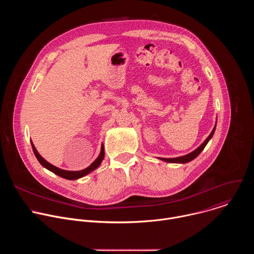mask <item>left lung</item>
Listing matches in <instances>:
<instances>
[{"instance_id": "8db88e82", "label": "left lung", "mask_w": 254, "mask_h": 254, "mask_svg": "<svg viewBox=\"0 0 254 254\" xmlns=\"http://www.w3.org/2000/svg\"><path fill=\"white\" fill-rule=\"evenodd\" d=\"M215 128H216V127H214L213 130L211 131V133L209 134V136L206 138V140L201 144V146H200L198 149H196V150H195L194 152H192L191 154H188V155L183 156V157H179V158H173V159H166V158H161V159H162L163 161L169 162V163H188V162L194 160V159H195L197 156H199V154L204 150V148L206 147V144L208 143L209 139L213 136L214 131H215Z\"/></svg>"}]
</instances>
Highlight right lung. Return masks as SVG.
<instances>
[{"mask_svg":"<svg viewBox=\"0 0 254 254\" xmlns=\"http://www.w3.org/2000/svg\"><path fill=\"white\" fill-rule=\"evenodd\" d=\"M31 143H32L33 152H34L36 158H37V160L39 161V163H40L43 167H45L46 169H48L49 171L53 172L54 174H56V175H58V176L64 178V179H67V180H76V179H79V178H81V177H83V176L89 174L90 172H92L93 170H95L96 168H98V166L100 165L101 161H102L103 158H104V148H103V146H101V151H100V154H99L98 158H97L88 168H86V169H84V170H81V171H76V172L65 171V170L59 169V168H57V167H54L53 165H51V164H49L47 161H45V160L39 155V153L37 152V150L35 149L33 142H31Z\"/></svg>","mask_w":254,"mask_h":254,"instance_id":"obj_1","label":"right lung"}]
</instances>
